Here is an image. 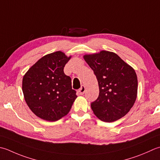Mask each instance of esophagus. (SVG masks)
I'll list each match as a JSON object with an SVG mask.
<instances>
[{
	"instance_id": "obj_1",
	"label": "esophagus",
	"mask_w": 160,
	"mask_h": 160,
	"mask_svg": "<svg viewBox=\"0 0 160 160\" xmlns=\"http://www.w3.org/2000/svg\"><path fill=\"white\" fill-rule=\"evenodd\" d=\"M85 90H86L85 86L82 85V86H81V87H80V89L78 90V92H79V93H80V95H83L84 93V92H85Z\"/></svg>"
}]
</instances>
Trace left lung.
<instances>
[{
  "label": "left lung",
  "instance_id": "1",
  "mask_svg": "<svg viewBox=\"0 0 160 160\" xmlns=\"http://www.w3.org/2000/svg\"><path fill=\"white\" fill-rule=\"evenodd\" d=\"M98 80L99 95L91 102L93 113L105 122L124 117L132 108L137 94L135 71L119 56L102 51L84 56Z\"/></svg>",
  "mask_w": 160,
  "mask_h": 160
}]
</instances>
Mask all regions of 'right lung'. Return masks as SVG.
<instances>
[{"label":"right lung","instance_id":"add662e5","mask_svg":"<svg viewBox=\"0 0 160 160\" xmlns=\"http://www.w3.org/2000/svg\"><path fill=\"white\" fill-rule=\"evenodd\" d=\"M71 57L57 51L37 61L23 78L25 100L33 113L43 120L55 121L69 112L77 98L71 79L64 73Z\"/></svg>","mask_w":160,"mask_h":160}]
</instances>
